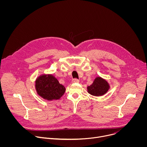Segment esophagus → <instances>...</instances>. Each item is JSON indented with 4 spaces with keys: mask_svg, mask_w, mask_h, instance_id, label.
<instances>
[{
    "mask_svg": "<svg viewBox=\"0 0 147 147\" xmlns=\"http://www.w3.org/2000/svg\"><path fill=\"white\" fill-rule=\"evenodd\" d=\"M72 82L73 83H78L79 82V80L77 78H74L73 80H72Z\"/></svg>",
    "mask_w": 147,
    "mask_h": 147,
    "instance_id": "obj_1",
    "label": "esophagus"
}]
</instances>
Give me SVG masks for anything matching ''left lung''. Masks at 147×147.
<instances>
[{
	"label": "left lung",
	"instance_id": "obj_1",
	"mask_svg": "<svg viewBox=\"0 0 147 147\" xmlns=\"http://www.w3.org/2000/svg\"><path fill=\"white\" fill-rule=\"evenodd\" d=\"M109 89L108 82L102 78L96 77L93 83L87 87L88 92L94 96H101L106 94Z\"/></svg>",
	"mask_w": 147,
	"mask_h": 147
}]
</instances>
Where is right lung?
<instances>
[{"label": "right lung", "instance_id": "obj_1", "mask_svg": "<svg viewBox=\"0 0 147 147\" xmlns=\"http://www.w3.org/2000/svg\"><path fill=\"white\" fill-rule=\"evenodd\" d=\"M35 88L38 94L45 99H59L64 94L65 87L60 84L52 75H42L35 81Z\"/></svg>", "mask_w": 147, "mask_h": 147}]
</instances>
